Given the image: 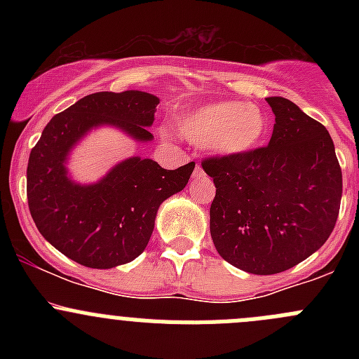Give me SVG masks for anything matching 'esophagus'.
<instances>
[{
	"label": "esophagus",
	"instance_id": "1",
	"mask_svg": "<svg viewBox=\"0 0 359 359\" xmlns=\"http://www.w3.org/2000/svg\"><path fill=\"white\" fill-rule=\"evenodd\" d=\"M194 173H196V177H198V175H201V173H203L201 166H200V165H198V163H196V168H194Z\"/></svg>",
	"mask_w": 359,
	"mask_h": 359
}]
</instances>
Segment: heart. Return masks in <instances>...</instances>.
<instances>
[{
	"label": "heart",
	"instance_id": "b5f03b06",
	"mask_svg": "<svg viewBox=\"0 0 359 359\" xmlns=\"http://www.w3.org/2000/svg\"><path fill=\"white\" fill-rule=\"evenodd\" d=\"M180 133L198 146H210L226 156L247 154L260 146L267 119L260 107L250 102L222 100L198 107L177 121Z\"/></svg>",
	"mask_w": 359,
	"mask_h": 359
}]
</instances>
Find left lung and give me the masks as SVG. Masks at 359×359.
I'll return each instance as SVG.
<instances>
[{"label":"left lung","mask_w":359,"mask_h":359,"mask_svg":"<svg viewBox=\"0 0 359 359\" xmlns=\"http://www.w3.org/2000/svg\"><path fill=\"white\" fill-rule=\"evenodd\" d=\"M276 116L267 146L240 156H208L215 184L210 234L238 269L276 274L313 255L339 217L342 170L334 140L292 100L267 97Z\"/></svg>","instance_id":"left-lung-1"}]
</instances>
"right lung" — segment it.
Wrapping results in <instances>:
<instances>
[{
  "mask_svg": "<svg viewBox=\"0 0 359 359\" xmlns=\"http://www.w3.org/2000/svg\"><path fill=\"white\" fill-rule=\"evenodd\" d=\"M159 104L151 93L97 92L50 119L27 163L29 212L39 233L81 266L111 269L137 259L149 243L163 201L186 187L194 161L165 170L153 159L130 158L93 186L67 179L71 147L97 125H114L151 140Z\"/></svg>",
  "mask_w": 359,
  "mask_h": 359,
  "instance_id": "add662e5",
  "label": "right lung"
}]
</instances>
